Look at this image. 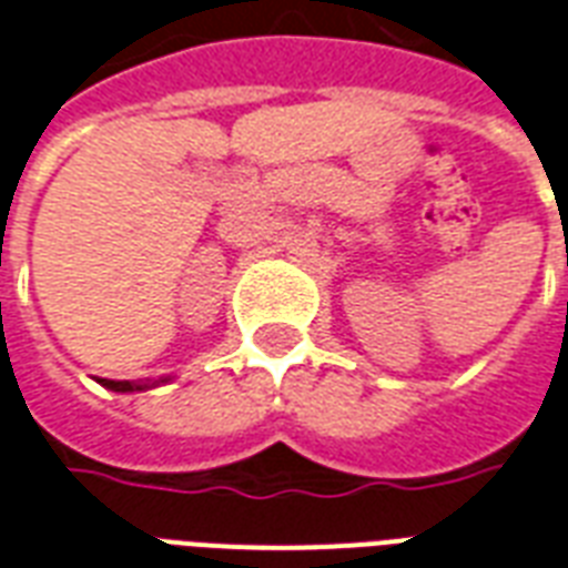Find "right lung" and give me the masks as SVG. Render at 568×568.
Listing matches in <instances>:
<instances>
[{"label": "right lung", "instance_id": "1", "mask_svg": "<svg viewBox=\"0 0 568 568\" xmlns=\"http://www.w3.org/2000/svg\"><path fill=\"white\" fill-rule=\"evenodd\" d=\"M104 388H111V390H141L146 388V385H134V382H113V379H102Z\"/></svg>", "mask_w": 568, "mask_h": 568}]
</instances>
